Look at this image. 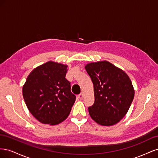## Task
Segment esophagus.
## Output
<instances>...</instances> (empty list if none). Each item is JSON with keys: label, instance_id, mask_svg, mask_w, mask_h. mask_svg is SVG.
<instances>
[{"label": "esophagus", "instance_id": "34e87169", "mask_svg": "<svg viewBox=\"0 0 158 158\" xmlns=\"http://www.w3.org/2000/svg\"><path fill=\"white\" fill-rule=\"evenodd\" d=\"M78 98L80 99H83V98H84V95H83V94H82V93L78 95Z\"/></svg>", "mask_w": 158, "mask_h": 158}]
</instances>
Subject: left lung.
Segmentation results:
<instances>
[{"instance_id":"left-lung-1","label":"left lung","mask_w":158,"mask_h":158,"mask_svg":"<svg viewBox=\"0 0 158 158\" xmlns=\"http://www.w3.org/2000/svg\"><path fill=\"white\" fill-rule=\"evenodd\" d=\"M94 84L95 102L88 107L93 120L102 126H112L128 112L135 96L128 76L108 61L88 63L85 66Z\"/></svg>"}]
</instances>
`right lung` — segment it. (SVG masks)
Here are the masks:
<instances>
[{"label": "right lung", "mask_w": 158, "mask_h": 158, "mask_svg": "<svg viewBox=\"0 0 158 158\" xmlns=\"http://www.w3.org/2000/svg\"><path fill=\"white\" fill-rule=\"evenodd\" d=\"M67 65L49 61L33 69L22 88L27 107L37 120L56 125L68 117L76 96L65 78Z\"/></svg>", "instance_id": "1"}]
</instances>
